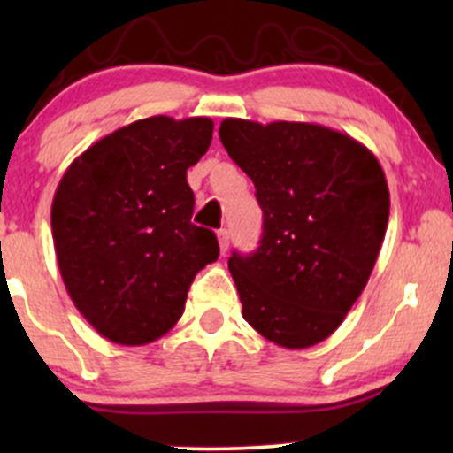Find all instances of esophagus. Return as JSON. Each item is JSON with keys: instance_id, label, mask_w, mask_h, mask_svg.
<instances>
[{"instance_id": "esophagus-1", "label": "esophagus", "mask_w": 453, "mask_h": 453, "mask_svg": "<svg viewBox=\"0 0 453 453\" xmlns=\"http://www.w3.org/2000/svg\"><path fill=\"white\" fill-rule=\"evenodd\" d=\"M217 241H219L221 253H226L227 247H230V232H227L226 227H221V230L217 232Z\"/></svg>"}]
</instances>
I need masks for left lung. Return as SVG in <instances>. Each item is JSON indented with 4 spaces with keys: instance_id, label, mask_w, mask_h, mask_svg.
Masks as SVG:
<instances>
[{
    "instance_id": "8db88e82",
    "label": "left lung",
    "mask_w": 453,
    "mask_h": 453,
    "mask_svg": "<svg viewBox=\"0 0 453 453\" xmlns=\"http://www.w3.org/2000/svg\"><path fill=\"white\" fill-rule=\"evenodd\" d=\"M219 138L264 211L257 251L227 259L244 321L285 349L313 347L342 324L375 268L389 219L381 164L317 123L223 119Z\"/></svg>"
}]
</instances>
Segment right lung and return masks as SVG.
I'll list each match as a JSON object with an SVG mask.
<instances>
[{
	"mask_svg": "<svg viewBox=\"0 0 453 453\" xmlns=\"http://www.w3.org/2000/svg\"><path fill=\"white\" fill-rule=\"evenodd\" d=\"M212 119H140L93 142L57 185L50 227L67 294L117 345H147L180 319L187 289L219 257L191 223L187 168L211 147Z\"/></svg>",
	"mask_w": 453,
	"mask_h": 453,
	"instance_id": "obj_1",
	"label": "right lung"
}]
</instances>
